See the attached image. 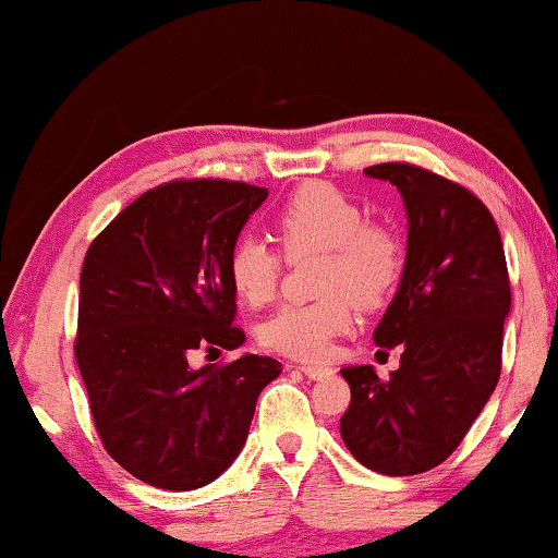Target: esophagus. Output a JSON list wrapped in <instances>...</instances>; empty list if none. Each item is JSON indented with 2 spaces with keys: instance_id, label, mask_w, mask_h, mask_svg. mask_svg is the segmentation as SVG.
Instances as JSON below:
<instances>
[{
  "instance_id": "obj_1",
  "label": "esophagus",
  "mask_w": 558,
  "mask_h": 558,
  "mask_svg": "<svg viewBox=\"0 0 558 558\" xmlns=\"http://www.w3.org/2000/svg\"><path fill=\"white\" fill-rule=\"evenodd\" d=\"M300 371L304 373L307 378H327L332 376V368H327V365H312V363H302Z\"/></svg>"
}]
</instances>
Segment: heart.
I'll return each instance as SVG.
<instances>
[{
    "instance_id": "b5f03b06",
    "label": "heart",
    "mask_w": 558,
    "mask_h": 558,
    "mask_svg": "<svg viewBox=\"0 0 558 558\" xmlns=\"http://www.w3.org/2000/svg\"><path fill=\"white\" fill-rule=\"evenodd\" d=\"M274 233L289 258L323 254L315 302L284 304L258 338L274 353L317 361L353 325V302L376 310L403 271V246L391 228L365 220L361 205L327 182H307L274 218ZM281 258L258 239H243L228 256V279L241 302L258 307L277 294Z\"/></svg>"
}]
</instances>
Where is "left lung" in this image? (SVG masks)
<instances>
[{
    "label": "left lung",
    "mask_w": 558,
    "mask_h": 558,
    "mask_svg": "<svg viewBox=\"0 0 558 558\" xmlns=\"http://www.w3.org/2000/svg\"><path fill=\"white\" fill-rule=\"evenodd\" d=\"M401 193L407 262L373 332L401 345V365L380 380L373 365H348L350 407L340 434L350 454L391 477L437 468L460 447L500 378L510 281L500 231L470 190L422 167L363 170Z\"/></svg>",
    "instance_id": "8db88e82"
}]
</instances>
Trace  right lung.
Instances as JSON below:
<instances>
[{"instance_id": "right-lung-1", "label": "right lung", "mask_w": 558, "mask_h": 558, "mask_svg": "<svg viewBox=\"0 0 558 558\" xmlns=\"http://www.w3.org/2000/svg\"><path fill=\"white\" fill-rule=\"evenodd\" d=\"M266 195L246 182H167L126 205L83 258L75 361L106 452L142 483L195 490L223 475L281 373L254 353L223 368L187 361L246 342L228 256Z\"/></svg>"}]
</instances>
